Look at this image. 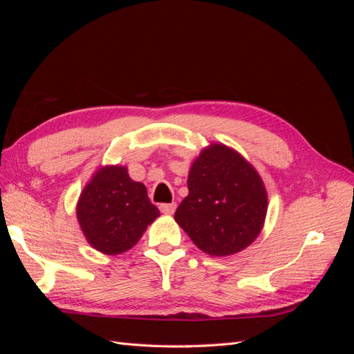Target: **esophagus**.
I'll return each mask as SVG.
<instances>
[{
  "instance_id": "esophagus-1",
  "label": "esophagus",
  "mask_w": 354,
  "mask_h": 354,
  "mask_svg": "<svg viewBox=\"0 0 354 354\" xmlns=\"http://www.w3.org/2000/svg\"><path fill=\"white\" fill-rule=\"evenodd\" d=\"M176 202H171V203H160L159 205V209H160V212H164V214H173L174 211H176Z\"/></svg>"
}]
</instances>
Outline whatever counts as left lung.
<instances>
[{
  "label": "left lung",
  "mask_w": 354,
  "mask_h": 354,
  "mask_svg": "<svg viewBox=\"0 0 354 354\" xmlns=\"http://www.w3.org/2000/svg\"><path fill=\"white\" fill-rule=\"evenodd\" d=\"M187 187L174 218L199 250L226 257L259 236L267 194L260 176L239 153L211 145L192 165Z\"/></svg>",
  "instance_id": "obj_1"
}]
</instances>
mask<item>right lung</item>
<instances>
[{
	"instance_id": "right-lung-1",
	"label": "right lung",
	"mask_w": 354,
	"mask_h": 354,
	"mask_svg": "<svg viewBox=\"0 0 354 354\" xmlns=\"http://www.w3.org/2000/svg\"><path fill=\"white\" fill-rule=\"evenodd\" d=\"M77 216L93 248L103 254L125 252L138 242L159 209L145 185L133 181L125 167H106L82 190Z\"/></svg>"
}]
</instances>
